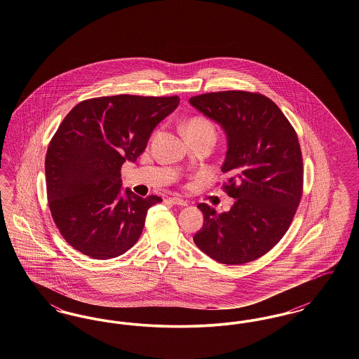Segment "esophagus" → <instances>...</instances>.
Listing matches in <instances>:
<instances>
[{"instance_id":"1","label":"esophagus","mask_w":359,"mask_h":359,"mask_svg":"<svg viewBox=\"0 0 359 359\" xmlns=\"http://www.w3.org/2000/svg\"><path fill=\"white\" fill-rule=\"evenodd\" d=\"M170 202H171L172 205H187V201H184V199H180V198H170Z\"/></svg>"}]
</instances>
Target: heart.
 <instances>
[{
	"label": "heart",
	"instance_id": "heart-1",
	"mask_svg": "<svg viewBox=\"0 0 359 359\" xmlns=\"http://www.w3.org/2000/svg\"><path fill=\"white\" fill-rule=\"evenodd\" d=\"M184 133L186 136H211L215 140V126L211 121L205 117H192L191 120L187 121L184 125Z\"/></svg>",
	"mask_w": 359,
	"mask_h": 359
}]
</instances>
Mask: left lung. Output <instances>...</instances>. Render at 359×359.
<instances>
[{
	"label": "left lung",
	"instance_id": "1",
	"mask_svg": "<svg viewBox=\"0 0 359 359\" xmlns=\"http://www.w3.org/2000/svg\"><path fill=\"white\" fill-rule=\"evenodd\" d=\"M189 103L215 121L227 138L224 188L236 202L218 214L198 205L205 223L195 245L212 259L241 265L268 253L284 237L303 192L297 135L278 106L249 91H219Z\"/></svg>",
	"mask_w": 359,
	"mask_h": 359
}]
</instances>
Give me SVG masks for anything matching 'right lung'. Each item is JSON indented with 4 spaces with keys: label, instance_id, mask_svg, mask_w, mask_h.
Segmentation results:
<instances>
[{
    "label": "right lung",
    "instance_id": "1",
    "mask_svg": "<svg viewBox=\"0 0 359 359\" xmlns=\"http://www.w3.org/2000/svg\"><path fill=\"white\" fill-rule=\"evenodd\" d=\"M179 97L113 95L78 103L46 156L52 218L69 245L94 259L121 256L136 243L148 210L163 202L122 189L121 167L135 163Z\"/></svg>",
    "mask_w": 359,
    "mask_h": 359
}]
</instances>
